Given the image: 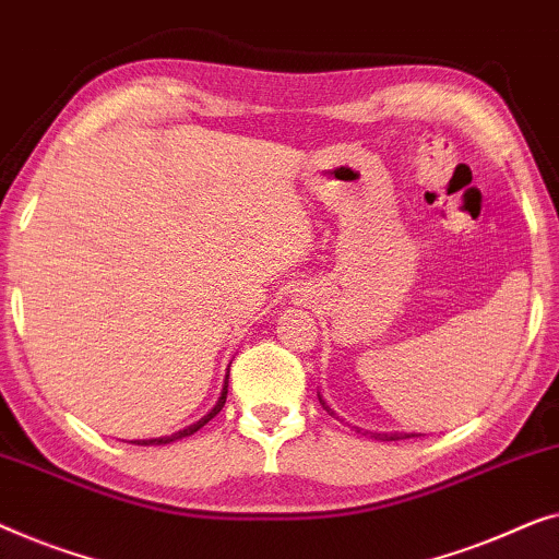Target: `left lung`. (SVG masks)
<instances>
[{
    "label": "left lung",
    "instance_id": "obj_1",
    "mask_svg": "<svg viewBox=\"0 0 559 559\" xmlns=\"http://www.w3.org/2000/svg\"><path fill=\"white\" fill-rule=\"evenodd\" d=\"M319 403L321 405H324V411L326 413H332V415H336L334 411H332V407H329L326 403H324V400H321L319 397ZM357 433H359V428H357ZM365 433H369V430H365ZM369 436H372V438H377V440H403V438H413L415 433H369Z\"/></svg>",
    "mask_w": 559,
    "mask_h": 559
}]
</instances>
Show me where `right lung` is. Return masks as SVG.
<instances>
[{"label":"right lung","mask_w":559,"mask_h":559,"mask_svg":"<svg viewBox=\"0 0 559 559\" xmlns=\"http://www.w3.org/2000/svg\"><path fill=\"white\" fill-rule=\"evenodd\" d=\"M227 377H230V374H225V384H223V392H219V400L215 403V407H212V411L204 415V418H200L198 423H192V426H187L185 430H179V433L162 436V438H148V440H131V443H136V445H164V443H171V440H179V438H187V436L198 433L202 426H207V423L215 418L219 411H223V405H225V400H227Z\"/></svg>","instance_id":"right-lung-1"}]
</instances>
